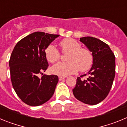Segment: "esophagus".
I'll use <instances>...</instances> for the list:
<instances>
[{"mask_svg":"<svg viewBox=\"0 0 127 127\" xmlns=\"http://www.w3.org/2000/svg\"><path fill=\"white\" fill-rule=\"evenodd\" d=\"M65 77H66L65 76H59L58 78H59V80L61 81V80H63V79H65Z\"/></svg>","mask_w":127,"mask_h":127,"instance_id":"obj_1","label":"esophagus"}]
</instances>
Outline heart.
Masks as SVG:
<instances>
[{"label":"heart","instance_id":"1","mask_svg":"<svg viewBox=\"0 0 127 127\" xmlns=\"http://www.w3.org/2000/svg\"><path fill=\"white\" fill-rule=\"evenodd\" d=\"M60 45L64 53L67 55V62H59L51 67V72L59 76H67L77 72L80 69L85 72L92 66L94 57L90 51L86 48H81L80 44L71 38L65 39ZM46 57L50 63L56 62L60 59V52L53 44H50L45 50Z\"/></svg>","mask_w":127,"mask_h":127}]
</instances>
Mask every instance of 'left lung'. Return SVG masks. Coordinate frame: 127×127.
Wrapping results in <instances>:
<instances>
[{
    "label": "left lung",
    "instance_id": "1",
    "mask_svg": "<svg viewBox=\"0 0 127 127\" xmlns=\"http://www.w3.org/2000/svg\"><path fill=\"white\" fill-rule=\"evenodd\" d=\"M92 53L94 62L86 80L78 77L72 92L78 100L89 105L98 104L107 96L115 76V57L109 46L93 37L80 38Z\"/></svg>",
    "mask_w": 127,
    "mask_h": 127
}]
</instances>
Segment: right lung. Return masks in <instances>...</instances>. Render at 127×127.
<instances>
[{
	"instance_id": "add662e5",
	"label": "right lung",
	"mask_w": 127,
	"mask_h": 127,
	"mask_svg": "<svg viewBox=\"0 0 127 127\" xmlns=\"http://www.w3.org/2000/svg\"><path fill=\"white\" fill-rule=\"evenodd\" d=\"M59 35L35 32L21 39L10 57L11 79L13 88L23 102L38 106L48 101L58 81L56 75L39 74L48 67L45 50Z\"/></svg>"
}]
</instances>
